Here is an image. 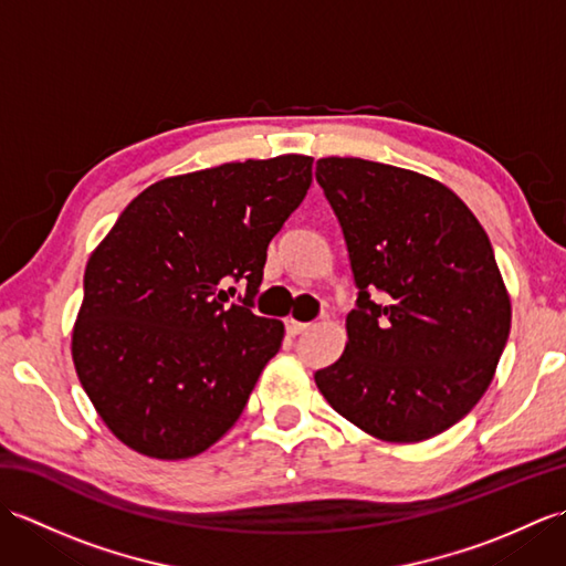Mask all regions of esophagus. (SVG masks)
Wrapping results in <instances>:
<instances>
[{"label":"esophagus","instance_id":"obj_1","mask_svg":"<svg viewBox=\"0 0 566 566\" xmlns=\"http://www.w3.org/2000/svg\"><path fill=\"white\" fill-rule=\"evenodd\" d=\"M311 328V323H302V321H294V318H286V331L290 335H302Z\"/></svg>","mask_w":566,"mask_h":566}]
</instances>
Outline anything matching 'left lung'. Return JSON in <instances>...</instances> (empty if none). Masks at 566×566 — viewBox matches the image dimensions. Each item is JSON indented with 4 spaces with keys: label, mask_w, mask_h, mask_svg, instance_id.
Segmentation results:
<instances>
[{
    "label": "left lung",
    "mask_w": 566,
    "mask_h": 566,
    "mask_svg": "<svg viewBox=\"0 0 566 566\" xmlns=\"http://www.w3.org/2000/svg\"><path fill=\"white\" fill-rule=\"evenodd\" d=\"M357 284L345 353L316 387L371 438L420 442L482 399L506 347L511 296L482 223L452 189L403 167L321 158Z\"/></svg>",
    "instance_id": "1"
}]
</instances>
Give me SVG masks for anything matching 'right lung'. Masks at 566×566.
Returning <instances> with one entry per match:
<instances>
[{
  "instance_id": "1",
  "label": "right lung",
  "mask_w": 566,
  "mask_h": 566,
  "mask_svg": "<svg viewBox=\"0 0 566 566\" xmlns=\"http://www.w3.org/2000/svg\"><path fill=\"white\" fill-rule=\"evenodd\" d=\"M308 155L226 163L143 189L84 270L72 328L82 389L114 436L187 460L243 413L284 323L250 311L270 240L311 187ZM249 282L226 305L223 281ZM235 292V290H228Z\"/></svg>"
}]
</instances>
